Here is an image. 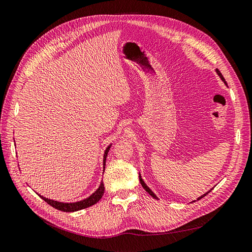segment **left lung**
Returning <instances> with one entry per match:
<instances>
[{"label":"left lung","mask_w":252,"mask_h":252,"mask_svg":"<svg viewBox=\"0 0 252 252\" xmlns=\"http://www.w3.org/2000/svg\"><path fill=\"white\" fill-rule=\"evenodd\" d=\"M216 73L218 74V76H219V77H220V79H221V81H222V82H223V83L225 84V85H227V82H225V80L223 79V76H222V74L220 73V71H219L218 69H216ZM139 181H140V184H141V186H143V188L145 189V190H146V191H147L148 193H149V195H150V196H152L153 198H156V199H158V198L157 197V195H156V193H154V192H153V191H152V190H151V189H150L149 188H148V186H147V184H146V183L144 182V180H143V178H141V176H140V173H139ZM211 190H212V189H210L209 191H206L205 193H203V195H202V196H200V197H199V198H198L197 200H200V199H201L202 197H204V196H206V195H208V193H209V192H210Z\"/></svg>","instance_id":"1"}]
</instances>
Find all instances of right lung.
<instances>
[{
    "label": "right lung",
    "mask_w": 252,
    "mask_h": 252,
    "mask_svg": "<svg viewBox=\"0 0 252 252\" xmlns=\"http://www.w3.org/2000/svg\"><path fill=\"white\" fill-rule=\"evenodd\" d=\"M111 147H112V144L106 147V149L104 151V156H103V172H104V170H105L106 157H107V153L109 151V148H111ZM103 193H104V184H103V181H101L99 189H96L94 192H93L89 197L81 200V201L61 202V201H57V200H53V199H49V198L43 197V196L39 195V193H38V196L41 197V199H43L44 201L49 203L51 206H53V208L57 209V210L63 211V212H76V211L86 209V208H89V206L95 204L102 198Z\"/></svg>",
    "instance_id": "obj_1"
}]
</instances>
